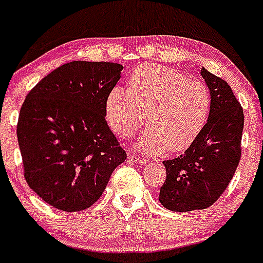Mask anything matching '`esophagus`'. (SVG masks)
<instances>
[{"label": "esophagus", "mask_w": 263, "mask_h": 263, "mask_svg": "<svg viewBox=\"0 0 263 263\" xmlns=\"http://www.w3.org/2000/svg\"><path fill=\"white\" fill-rule=\"evenodd\" d=\"M129 159H130V161H133V162H137V163L142 164V166H145V164L148 163L147 159H144L143 157L135 156V154H130V156H129Z\"/></svg>", "instance_id": "34e87169"}]
</instances>
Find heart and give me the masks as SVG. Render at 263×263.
I'll return each instance as SVG.
<instances>
[{
    "mask_svg": "<svg viewBox=\"0 0 263 263\" xmlns=\"http://www.w3.org/2000/svg\"><path fill=\"white\" fill-rule=\"evenodd\" d=\"M212 97L206 86L185 73L164 66L138 67L129 78V90L115 87L107 95L105 114L110 128L129 138L143 125L147 130L138 148L149 154L164 149L186 151L197 139L209 118Z\"/></svg>",
    "mask_w": 263,
    "mask_h": 263,
    "instance_id": "1",
    "label": "heart"
}]
</instances>
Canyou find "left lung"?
Masks as SVG:
<instances>
[{"label":"left lung","mask_w":263,"mask_h":263,"mask_svg":"<svg viewBox=\"0 0 263 263\" xmlns=\"http://www.w3.org/2000/svg\"><path fill=\"white\" fill-rule=\"evenodd\" d=\"M212 97L204 129L178 158L163 161L167 177L159 191L166 209L183 213L209 208L234 176L240 159L245 115L231 86L201 69Z\"/></svg>","instance_id":"8db88e82"}]
</instances>
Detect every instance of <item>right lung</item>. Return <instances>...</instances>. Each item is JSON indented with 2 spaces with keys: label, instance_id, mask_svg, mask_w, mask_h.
Listing matches in <instances>:
<instances>
[{
  "label": "right lung",
  "instance_id": "right-lung-1",
  "mask_svg": "<svg viewBox=\"0 0 263 263\" xmlns=\"http://www.w3.org/2000/svg\"><path fill=\"white\" fill-rule=\"evenodd\" d=\"M124 67L74 61L45 76L20 110L24 176L42 200L63 212L93 205L126 153L105 120L107 95Z\"/></svg>",
  "mask_w": 263,
  "mask_h": 263
}]
</instances>
